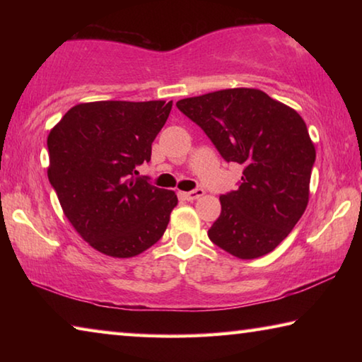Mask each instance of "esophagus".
<instances>
[{
	"label": "esophagus",
	"mask_w": 362,
	"mask_h": 362,
	"mask_svg": "<svg viewBox=\"0 0 362 362\" xmlns=\"http://www.w3.org/2000/svg\"><path fill=\"white\" fill-rule=\"evenodd\" d=\"M203 194H204V189L203 188H194V189H192V192L183 193V198H185L187 201H194V199L201 198V196H203Z\"/></svg>",
	"instance_id": "obj_1"
}]
</instances>
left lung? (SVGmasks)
<instances>
[{
    "label": "left lung",
    "mask_w": 362,
    "mask_h": 362,
    "mask_svg": "<svg viewBox=\"0 0 362 362\" xmlns=\"http://www.w3.org/2000/svg\"><path fill=\"white\" fill-rule=\"evenodd\" d=\"M177 108L204 131L226 163L243 164L236 189L220 196L209 240L238 259L278 246L303 216L316 151L296 110L259 89L189 97Z\"/></svg>",
    "instance_id": "left-lung-1"
}]
</instances>
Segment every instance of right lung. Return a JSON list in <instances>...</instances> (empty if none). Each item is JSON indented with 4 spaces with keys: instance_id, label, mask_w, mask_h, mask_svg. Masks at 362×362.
Here are the masks:
<instances>
[{
    "instance_id": "add662e5",
    "label": "right lung",
    "mask_w": 362,
    "mask_h": 362,
    "mask_svg": "<svg viewBox=\"0 0 362 362\" xmlns=\"http://www.w3.org/2000/svg\"><path fill=\"white\" fill-rule=\"evenodd\" d=\"M173 102L103 100L70 108L47 137V177L66 218L99 252L127 259L161 240L177 196L139 177Z\"/></svg>"
}]
</instances>
